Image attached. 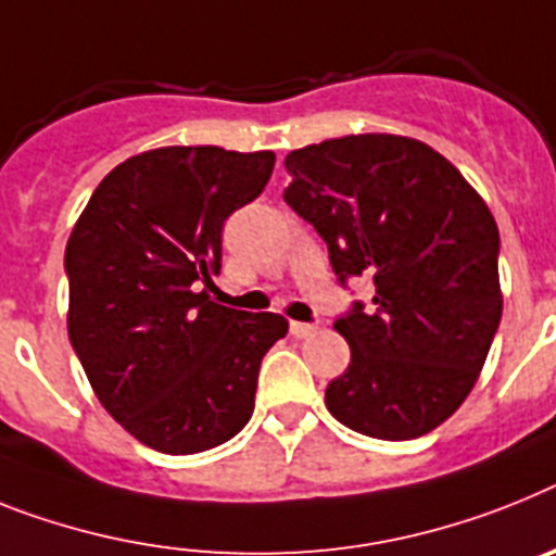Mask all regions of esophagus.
<instances>
[{
	"label": "esophagus",
	"mask_w": 556,
	"mask_h": 556,
	"mask_svg": "<svg viewBox=\"0 0 556 556\" xmlns=\"http://www.w3.org/2000/svg\"><path fill=\"white\" fill-rule=\"evenodd\" d=\"M291 333L296 339H307V336L316 333V325H311V321H291Z\"/></svg>",
	"instance_id": "esophagus-1"
}]
</instances>
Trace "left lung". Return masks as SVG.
Here are the masks:
<instances>
[{
  "label": "left lung",
  "instance_id": "8db88e82",
  "mask_svg": "<svg viewBox=\"0 0 556 556\" xmlns=\"http://www.w3.org/2000/svg\"><path fill=\"white\" fill-rule=\"evenodd\" d=\"M286 203L328 242L339 282L372 277L333 328L350 365L325 390L336 421L381 441L427 435L472 393L503 314L492 212L444 155L404 135L293 149Z\"/></svg>",
  "mask_w": 556,
  "mask_h": 556
}]
</instances>
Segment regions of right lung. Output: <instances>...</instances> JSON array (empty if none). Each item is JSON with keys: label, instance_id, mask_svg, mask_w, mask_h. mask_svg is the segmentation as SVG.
Returning a JSON list of instances; mask_svg holds the SVG:
<instances>
[{"label": "right lung", "instance_id": "right-lung-1", "mask_svg": "<svg viewBox=\"0 0 556 556\" xmlns=\"http://www.w3.org/2000/svg\"><path fill=\"white\" fill-rule=\"evenodd\" d=\"M274 152L163 147L118 163L92 191L64 251L67 333L98 401L141 444L194 455L254 413L279 314L208 300L223 223L260 198Z\"/></svg>", "mask_w": 556, "mask_h": 556}]
</instances>
